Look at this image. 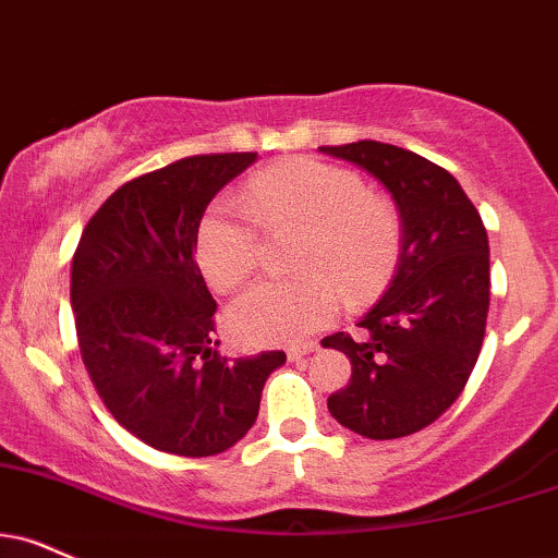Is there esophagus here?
<instances>
[{
  "mask_svg": "<svg viewBox=\"0 0 558 558\" xmlns=\"http://www.w3.org/2000/svg\"><path fill=\"white\" fill-rule=\"evenodd\" d=\"M314 351H317V343H304V345H291L286 353H288V361H299Z\"/></svg>",
  "mask_w": 558,
  "mask_h": 558,
  "instance_id": "34e87169",
  "label": "esophagus"
}]
</instances>
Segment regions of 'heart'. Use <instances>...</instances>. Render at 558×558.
<instances>
[{"instance_id": "b5f03b06", "label": "heart", "mask_w": 558, "mask_h": 558, "mask_svg": "<svg viewBox=\"0 0 558 558\" xmlns=\"http://www.w3.org/2000/svg\"><path fill=\"white\" fill-rule=\"evenodd\" d=\"M246 205L218 199L197 226L194 254L215 291H236L257 270L267 233L301 231L296 280H265L233 301L228 325L252 345L299 343L338 317L340 293L366 304L389 283L402 252L398 207L366 192L359 173L314 158H291L254 173Z\"/></svg>"}]
</instances>
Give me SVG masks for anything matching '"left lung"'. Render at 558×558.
I'll return each instance as SVG.
<instances>
[{
    "label": "left lung",
    "mask_w": 558,
    "mask_h": 558,
    "mask_svg": "<svg viewBox=\"0 0 558 558\" xmlns=\"http://www.w3.org/2000/svg\"><path fill=\"white\" fill-rule=\"evenodd\" d=\"M387 186L402 218L392 283L325 348L351 359V379L327 398L332 418L366 439H400L434 424L460 398L478 361L488 317V236L452 173L402 147L359 140L322 145Z\"/></svg>",
    "instance_id": "obj_1"
}]
</instances>
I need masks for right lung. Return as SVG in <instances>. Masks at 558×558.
Here are the masks:
<instances>
[{"mask_svg": "<svg viewBox=\"0 0 558 558\" xmlns=\"http://www.w3.org/2000/svg\"><path fill=\"white\" fill-rule=\"evenodd\" d=\"M257 153L173 160L126 181L87 220L72 257L77 345L98 398L140 441L179 458L250 432L283 351L228 361L194 259L205 207Z\"/></svg>", "mask_w": 558, "mask_h": 558, "instance_id": "1", "label": "right lung"}]
</instances>
